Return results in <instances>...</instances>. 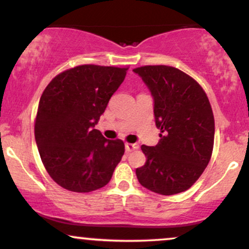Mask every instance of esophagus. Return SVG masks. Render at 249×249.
<instances>
[{
    "instance_id": "1",
    "label": "esophagus",
    "mask_w": 249,
    "mask_h": 249,
    "mask_svg": "<svg viewBox=\"0 0 249 249\" xmlns=\"http://www.w3.org/2000/svg\"><path fill=\"white\" fill-rule=\"evenodd\" d=\"M139 148V145L137 144V142H133V144H131V142H126L125 144V150L127 151V152H132L134 150H138Z\"/></svg>"
}]
</instances>
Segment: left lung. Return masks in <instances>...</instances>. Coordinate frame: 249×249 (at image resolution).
Returning a JSON list of instances; mask_svg holds the SVG:
<instances>
[{
    "instance_id": "1",
    "label": "left lung",
    "mask_w": 249,
    "mask_h": 249,
    "mask_svg": "<svg viewBox=\"0 0 249 249\" xmlns=\"http://www.w3.org/2000/svg\"><path fill=\"white\" fill-rule=\"evenodd\" d=\"M153 98L156 146L142 145L144 166L136 174L142 186L172 196L190 188L210 162L214 144V117L206 93L192 77L167 65L133 69Z\"/></svg>"
}]
</instances>
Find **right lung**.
<instances>
[{"instance_id":"1","label":"right lung","mask_w":249,"mask_h":249,"mask_svg":"<svg viewBox=\"0 0 249 249\" xmlns=\"http://www.w3.org/2000/svg\"><path fill=\"white\" fill-rule=\"evenodd\" d=\"M127 68L79 65L59 73L43 91L35 139L45 170L59 186L91 192L107 184L125 147L95 126L126 76Z\"/></svg>"}]
</instances>
